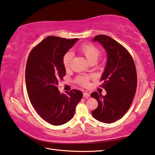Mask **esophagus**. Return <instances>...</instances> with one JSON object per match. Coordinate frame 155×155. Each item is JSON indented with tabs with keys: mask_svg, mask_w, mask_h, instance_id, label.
<instances>
[{
	"mask_svg": "<svg viewBox=\"0 0 155 155\" xmlns=\"http://www.w3.org/2000/svg\"><path fill=\"white\" fill-rule=\"evenodd\" d=\"M83 96H84V98L87 99V98H89L90 97H91V94H90L88 93V92H84V93H83Z\"/></svg>",
	"mask_w": 155,
	"mask_h": 155,
	"instance_id": "esophagus-1",
	"label": "esophagus"
}]
</instances>
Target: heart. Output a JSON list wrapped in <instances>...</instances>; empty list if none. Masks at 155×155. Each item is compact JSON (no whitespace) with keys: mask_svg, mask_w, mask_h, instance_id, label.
I'll return each instance as SVG.
<instances>
[{"mask_svg":"<svg viewBox=\"0 0 155 155\" xmlns=\"http://www.w3.org/2000/svg\"><path fill=\"white\" fill-rule=\"evenodd\" d=\"M79 49L81 51L82 54L85 55V58H86L87 60L90 62V63L92 61H96L99 56H100V50L92 45L85 44V45H83L81 47L79 48ZM72 58L73 55L72 53L71 52H68L64 55L63 61V65L66 70L70 69L71 61H72ZM91 77V76H81V77H78L77 82L81 85L86 86V85H88V81Z\"/></svg>","mask_w":155,"mask_h":155,"instance_id":"1","label":"heart"}]
</instances>
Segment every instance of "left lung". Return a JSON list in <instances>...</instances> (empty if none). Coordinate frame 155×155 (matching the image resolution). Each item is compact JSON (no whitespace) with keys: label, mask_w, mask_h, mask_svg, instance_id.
<instances>
[{"label":"left lung","mask_w":155,"mask_h":155,"mask_svg":"<svg viewBox=\"0 0 155 155\" xmlns=\"http://www.w3.org/2000/svg\"><path fill=\"white\" fill-rule=\"evenodd\" d=\"M92 41L102 45L107 61L100 78L107 94L102 96L97 92L91 94L98 101L92 114L97 120L109 124L123 117L130 107L137 91V70L127 50L114 39L100 35Z\"/></svg>","instance_id":"obj_1"}]
</instances>
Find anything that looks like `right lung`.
<instances>
[{"instance_id":"obj_1","label":"right lung","mask_w":155,"mask_h":155,"mask_svg":"<svg viewBox=\"0 0 155 155\" xmlns=\"http://www.w3.org/2000/svg\"><path fill=\"white\" fill-rule=\"evenodd\" d=\"M78 40L48 36L31 51L28 58L26 85L30 101L38 114L53 125H61L70 120L83 97L82 92L78 90L64 94L57 87L66 72L64 55Z\"/></svg>"}]
</instances>
